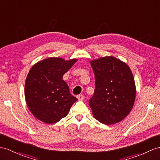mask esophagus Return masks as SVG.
I'll list each match as a JSON object with an SVG mask.
<instances>
[{"label": "esophagus", "mask_w": 160, "mask_h": 160, "mask_svg": "<svg viewBox=\"0 0 160 160\" xmlns=\"http://www.w3.org/2000/svg\"><path fill=\"white\" fill-rule=\"evenodd\" d=\"M77 98H78V100H83L85 98V96H84V95H83V94H79V95H78V96H77Z\"/></svg>", "instance_id": "obj_1"}]
</instances>
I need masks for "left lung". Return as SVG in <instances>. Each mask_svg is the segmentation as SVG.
Listing matches in <instances>:
<instances>
[{
	"label": "left lung",
	"instance_id": "1",
	"mask_svg": "<svg viewBox=\"0 0 160 160\" xmlns=\"http://www.w3.org/2000/svg\"><path fill=\"white\" fill-rule=\"evenodd\" d=\"M95 76V90L89 100L93 118L111 125L130 113L136 98L134 79L122 60L106 56L90 62Z\"/></svg>",
	"mask_w": 160,
	"mask_h": 160
}]
</instances>
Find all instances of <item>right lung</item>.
<instances>
[{"instance_id": "add662e5", "label": "right lung", "mask_w": 160, "mask_h": 160, "mask_svg": "<svg viewBox=\"0 0 160 160\" xmlns=\"http://www.w3.org/2000/svg\"><path fill=\"white\" fill-rule=\"evenodd\" d=\"M77 61L49 58L30 68L25 83V99L29 110L37 119L52 124L68 115L77 98L70 93L62 77Z\"/></svg>"}]
</instances>
